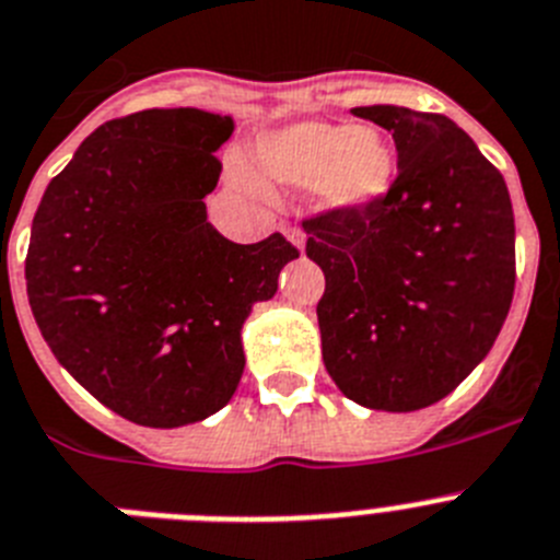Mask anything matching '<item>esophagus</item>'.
<instances>
[{"label":"esophagus","mask_w":560,"mask_h":560,"mask_svg":"<svg viewBox=\"0 0 560 560\" xmlns=\"http://www.w3.org/2000/svg\"><path fill=\"white\" fill-rule=\"evenodd\" d=\"M280 232H283L285 237H289L291 246H298L300 252H303V248H305V234H303V229H300V226H291V223H283V226H280Z\"/></svg>","instance_id":"34e87169"}]
</instances>
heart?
Instances as JSON below:
<instances>
[{
  "instance_id": "1",
  "label": "heart",
  "mask_w": 560,
  "mask_h": 560,
  "mask_svg": "<svg viewBox=\"0 0 560 560\" xmlns=\"http://www.w3.org/2000/svg\"><path fill=\"white\" fill-rule=\"evenodd\" d=\"M255 168L232 158L229 178L246 195L262 198L266 184L303 189L328 212H368L394 192L399 158L376 127L331 121H294L262 132Z\"/></svg>"
}]
</instances>
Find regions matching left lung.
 Instances as JSON below:
<instances>
[{"label": "left lung", "mask_w": 560, "mask_h": 560, "mask_svg": "<svg viewBox=\"0 0 560 560\" xmlns=\"http://www.w3.org/2000/svg\"><path fill=\"white\" fill-rule=\"evenodd\" d=\"M351 113L394 136L399 178L380 207L303 223L305 255L326 275L323 362L362 408L410 413L456 390L508 319L513 203L447 116L394 104Z\"/></svg>", "instance_id": "1"}]
</instances>
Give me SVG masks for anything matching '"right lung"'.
<instances>
[{
	"mask_svg": "<svg viewBox=\"0 0 560 560\" xmlns=\"http://www.w3.org/2000/svg\"><path fill=\"white\" fill-rule=\"evenodd\" d=\"M232 116L143 109L102 124L47 184L25 260L42 337L81 388L143 428L212 417L241 385L243 323L300 252L207 221Z\"/></svg>",
	"mask_w": 560,
	"mask_h": 560,
	"instance_id": "1",
	"label": "right lung"
}]
</instances>
